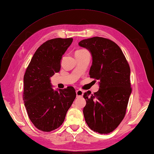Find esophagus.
Segmentation results:
<instances>
[{
	"mask_svg": "<svg viewBox=\"0 0 154 154\" xmlns=\"http://www.w3.org/2000/svg\"><path fill=\"white\" fill-rule=\"evenodd\" d=\"M83 92H83L82 90H80V89L77 90L76 91L77 97H82L83 95Z\"/></svg>",
	"mask_w": 154,
	"mask_h": 154,
	"instance_id": "obj_1",
	"label": "esophagus"
}]
</instances>
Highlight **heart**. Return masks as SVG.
<instances>
[{"label": "heart", "instance_id": "heart-1", "mask_svg": "<svg viewBox=\"0 0 154 154\" xmlns=\"http://www.w3.org/2000/svg\"><path fill=\"white\" fill-rule=\"evenodd\" d=\"M85 49H79V50H77L76 51H84Z\"/></svg>", "mask_w": 154, "mask_h": 154}]
</instances>
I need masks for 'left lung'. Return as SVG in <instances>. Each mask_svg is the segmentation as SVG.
Masks as SVG:
<instances>
[{"mask_svg": "<svg viewBox=\"0 0 154 154\" xmlns=\"http://www.w3.org/2000/svg\"><path fill=\"white\" fill-rule=\"evenodd\" d=\"M78 44L92 54L90 78L100 80L98 91L91 94L88 91L83 95L85 120L93 131L107 134L118 127L126 114L132 92L130 66L122 49L109 39L96 36Z\"/></svg>", "mask_w": 154, "mask_h": 154, "instance_id": "left-lung-1", "label": "left lung"}]
</instances>
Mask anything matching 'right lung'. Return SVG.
<instances>
[{
    "mask_svg": "<svg viewBox=\"0 0 154 154\" xmlns=\"http://www.w3.org/2000/svg\"><path fill=\"white\" fill-rule=\"evenodd\" d=\"M72 40L57 38L46 41L37 49L26 71L23 100L31 122L42 131L60 127L76 96L71 86L54 91L50 80L60 71L62 55Z\"/></svg>",
    "mask_w": 154,
    "mask_h": 154,
    "instance_id": "1",
    "label": "right lung"
}]
</instances>
